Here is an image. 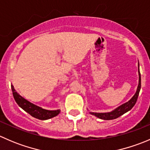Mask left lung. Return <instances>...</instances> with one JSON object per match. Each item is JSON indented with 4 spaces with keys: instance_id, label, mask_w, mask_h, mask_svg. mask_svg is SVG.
Returning a JSON list of instances; mask_svg holds the SVG:
<instances>
[{
    "instance_id": "8db88e82",
    "label": "left lung",
    "mask_w": 150,
    "mask_h": 150,
    "mask_svg": "<svg viewBox=\"0 0 150 150\" xmlns=\"http://www.w3.org/2000/svg\"><path fill=\"white\" fill-rule=\"evenodd\" d=\"M139 85L138 87H137V92H136L135 94L134 95L132 98L130 99L128 102H125V103L122 104V105L119 106L118 107H117L116 109H115L114 110H112V112H103V113H99V112H90V113L93 115H95L96 117H99V118L102 119V120H113V119H116L117 117H119L120 116L122 115L123 114H125V112H128L129 110H131L133 108L134 105H135L136 102H137V99H138L139 93L140 89H141V74L139 71Z\"/></svg>"
}]
</instances>
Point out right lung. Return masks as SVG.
I'll list each match as a JSON object with an SVG mask.
<instances>
[{"label": "right lung", "instance_id": "add662e5", "mask_svg": "<svg viewBox=\"0 0 150 150\" xmlns=\"http://www.w3.org/2000/svg\"><path fill=\"white\" fill-rule=\"evenodd\" d=\"M11 89L12 93H13V98H14L15 101L17 103L18 105L23 109L25 112L29 113L31 116L33 117L39 119V120H48V119L52 118V117H55V116L58 115L60 112V110H47L45 109L41 108V107H38V106L35 105V104L31 103L29 101L26 100L24 99L22 96H21L16 90L13 88V85H11Z\"/></svg>", "mask_w": 150, "mask_h": 150}]
</instances>
